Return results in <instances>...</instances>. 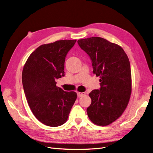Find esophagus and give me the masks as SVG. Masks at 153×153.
<instances>
[{
    "instance_id": "esophagus-1",
    "label": "esophagus",
    "mask_w": 153,
    "mask_h": 153,
    "mask_svg": "<svg viewBox=\"0 0 153 153\" xmlns=\"http://www.w3.org/2000/svg\"><path fill=\"white\" fill-rule=\"evenodd\" d=\"M85 92H77L78 97H82V96H85Z\"/></svg>"
}]
</instances>
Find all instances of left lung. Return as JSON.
Instances as JSON below:
<instances>
[{
  "mask_svg": "<svg viewBox=\"0 0 153 153\" xmlns=\"http://www.w3.org/2000/svg\"><path fill=\"white\" fill-rule=\"evenodd\" d=\"M77 42L90 57L93 73L100 78V89L89 93L91 104L87 108L88 117L96 125L107 126L123 114L130 98L129 59L120 46L100 37Z\"/></svg>",
  "mask_w": 153,
  "mask_h": 153,
  "instance_id": "left-lung-1",
  "label": "left lung"
}]
</instances>
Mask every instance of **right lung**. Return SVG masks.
I'll use <instances>...</instances> for the list:
<instances>
[{"label":"right lung","mask_w":153,"mask_h":153,"mask_svg":"<svg viewBox=\"0 0 153 153\" xmlns=\"http://www.w3.org/2000/svg\"><path fill=\"white\" fill-rule=\"evenodd\" d=\"M76 40H59L39 46L32 52L22 71V84L29 107L43 124L56 127L65 123L77 98L55 80L64 76L66 55Z\"/></svg>","instance_id":"right-lung-1"}]
</instances>
